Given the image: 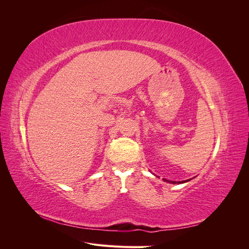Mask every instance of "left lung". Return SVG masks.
<instances>
[{
	"instance_id": "left-lung-1",
	"label": "left lung",
	"mask_w": 249,
	"mask_h": 249,
	"mask_svg": "<svg viewBox=\"0 0 249 249\" xmlns=\"http://www.w3.org/2000/svg\"><path fill=\"white\" fill-rule=\"evenodd\" d=\"M164 180H165V182L170 183V184H177V182H175V180H167V179H164ZM187 182H189V179L182 180V182H178V184H183V183H187Z\"/></svg>"
}]
</instances>
